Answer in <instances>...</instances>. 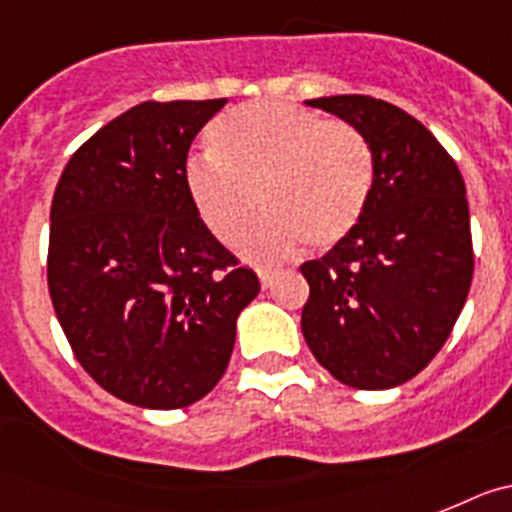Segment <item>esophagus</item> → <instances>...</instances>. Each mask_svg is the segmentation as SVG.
<instances>
[{
    "instance_id": "obj_1",
    "label": "esophagus",
    "mask_w": 512,
    "mask_h": 512,
    "mask_svg": "<svg viewBox=\"0 0 512 512\" xmlns=\"http://www.w3.org/2000/svg\"><path fill=\"white\" fill-rule=\"evenodd\" d=\"M273 281H275L273 270H260V286L265 288V291H268V288L273 286Z\"/></svg>"
}]
</instances>
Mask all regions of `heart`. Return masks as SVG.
<instances>
[{"instance_id": "b5f03b06", "label": "heart", "mask_w": 512, "mask_h": 512, "mask_svg": "<svg viewBox=\"0 0 512 512\" xmlns=\"http://www.w3.org/2000/svg\"><path fill=\"white\" fill-rule=\"evenodd\" d=\"M211 141L216 154L190 159L185 188L221 244L242 242L260 206L268 211L244 244L250 260H281L301 242L317 252L332 250L366 211L371 146L348 123L262 100L221 115Z\"/></svg>"}]
</instances>
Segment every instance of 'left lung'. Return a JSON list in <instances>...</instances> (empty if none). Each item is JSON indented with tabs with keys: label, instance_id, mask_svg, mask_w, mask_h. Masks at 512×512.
<instances>
[{
	"label": "left lung",
	"instance_id": "left-lung-1",
	"mask_svg": "<svg viewBox=\"0 0 512 512\" xmlns=\"http://www.w3.org/2000/svg\"><path fill=\"white\" fill-rule=\"evenodd\" d=\"M371 146L373 185L348 239L301 265V332L319 363L353 389H394L435 358L474 275L459 167L417 118L386 100H306Z\"/></svg>",
	"mask_w": 512,
	"mask_h": 512
}]
</instances>
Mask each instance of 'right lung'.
<instances>
[{
  "label": "right lung",
  "instance_id": "add662e5",
  "mask_svg": "<svg viewBox=\"0 0 512 512\" xmlns=\"http://www.w3.org/2000/svg\"><path fill=\"white\" fill-rule=\"evenodd\" d=\"M226 100L141 102L66 164L51 203L48 291L92 379L146 410L198 402L229 366L257 275L185 188L193 139Z\"/></svg>",
  "mask_w": 512,
  "mask_h": 512
}]
</instances>
